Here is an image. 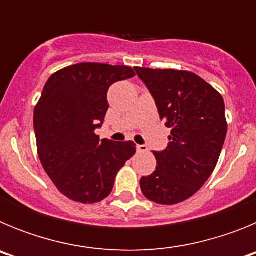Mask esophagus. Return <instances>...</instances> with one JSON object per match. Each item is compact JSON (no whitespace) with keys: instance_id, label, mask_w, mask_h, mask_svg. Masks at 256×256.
Listing matches in <instances>:
<instances>
[{"instance_id":"34e87169","label":"esophagus","mask_w":256,"mask_h":256,"mask_svg":"<svg viewBox=\"0 0 256 256\" xmlns=\"http://www.w3.org/2000/svg\"><path fill=\"white\" fill-rule=\"evenodd\" d=\"M137 151H138V152H148V148L146 144H138V146H137Z\"/></svg>"}]
</instances>
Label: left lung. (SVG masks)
Here are the masks:
<instances>
[{
	"instance_id": "obj_1",
	"label": "left lung",
	"mask_w": 256,
	"mask_h": 256,
	"mask_svg": "<svg viewBox=\"0 0 256 256\" xmlns=\"http://www.w3.org/2000/svg\"><path fill=\"white\" fill-rule=\"evenodd\" d=\"M136 72L152 94L160 119L172 130L168 148L154 151L156 170L141 178V191L156 204H178L195 195L216 169L227 134L224 101L191 72Z\"/></svg>"
}]
</instances>
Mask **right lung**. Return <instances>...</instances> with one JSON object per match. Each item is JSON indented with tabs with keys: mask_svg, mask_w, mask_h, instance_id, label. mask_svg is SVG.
<instances>
[{
	"mask_svg": "<svg viewBox=\"0 0 256 256\" xmlns=\"http://www.w3.org/2000/svg\"><path fill=\"white\" fill-rule=\"evenodd\" d=\"M132 68L80 62L52 74L34 108L37 151L44 172L70 200L94 204L108 198L118 172L136 154L132 141L94 133L108 108V90L134 76Z\"/></svg>",
	"mask_w": 256,
	"mask_h": 256,
	"instance_id": "obj_1",
	"label": "right lung"
}]
</instances>
